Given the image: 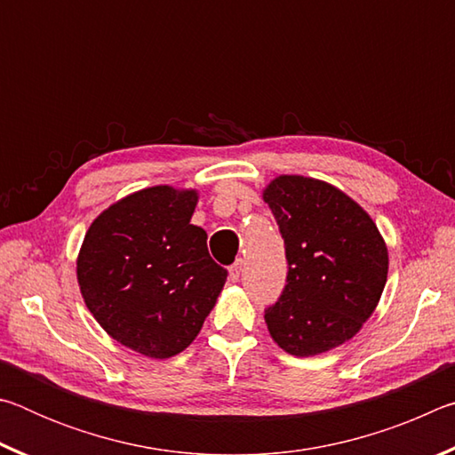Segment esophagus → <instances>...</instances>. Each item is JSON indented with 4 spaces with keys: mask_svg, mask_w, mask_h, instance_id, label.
Wrapping results in <instances>:
<instances>
[{
    "mask_svg": "<svg viewBox=\"0 0 455 455\" xmlns=\"http://www.w3.org/2000/svg\"><path fill=\"white\" fill-rule=\"evenodd\" d=\"M241 273H243V260L238 259L236 263L230 267V271H228V279L233 281V283H236L238 279H241Z\"/></svg>",
    "mask_w": 455,
    "mask_h": 455,
    "instance_id": "esophagus-1",
    "label": "esophagus"
}]
</instances>
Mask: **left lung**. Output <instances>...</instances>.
<instances>
[{"instance_id": "1", "label": "left lung", "mask_w": 455, "mask_h": 455, "mask_svg": "<svg viewBox=\"0 0 455 455\" xmlns=\"http://www.w3.org/2000/svg\"><path fill=\"white\" fill-rule=\"evenodd\" d=\"M284 241L287 284L265 309L268 333L291 355L349 341L371 317L387 281V246L371 217L331 184L276 176L263 192Z\"/></svg>"}]
</instances>
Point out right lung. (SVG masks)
<instances>
[{"label":"right lung","mask_w":455,"mask_h":455,"mask_svg":"<svg viewBox=\"0 0 455 455\" xmlns=\"http://www.w3.org/2000/svg\"><path fill=\"white\" fill-rule=\"evenodd\" d=\"M196 190L152 187L92 222L78 255L84 301L108 335L152 359L195 341L227 281L190 225Z\"/></svg>","instance_id":"obj_1"}]
</instances>
